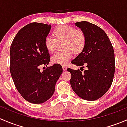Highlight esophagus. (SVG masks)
<instances>
[{"label": "esophagus", "mask_w": 127, "mask_h": 127, "mask_svg": "<svg viewBox=\"0 0 127 127\" xmlns=\"http://www.w3.org/2000/svg\"><path fill=\"white\" fill-rule=\"evenodd\" d=\"M63 71H66V70L67 69V67H66V66H65V65L63 66Z\"/></svg>", "instance_id": "1"}]
</instances>
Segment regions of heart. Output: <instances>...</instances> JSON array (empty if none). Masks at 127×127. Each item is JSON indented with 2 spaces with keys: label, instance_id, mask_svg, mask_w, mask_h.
<instances>
[{
  "label": "heart",
  "instance_id": "1",
  "mask_svg": "<svg viewBox=\"0 0 127 127\" xmlns=\"http://www.w3.org/2000/svg\"><path fill=\"white\" fill-rule=\"evenodd\" d=\"M55 39L46 37L44 45L49 53H53L57 48L58 43L63 42V48L65 50L58 52L51 58L53 64L66 65L72 57L73 52L75 54L82 52L86 45L87 38L85 33L80 29L67 25H61L56 27L53 32Z\"/></svg>",
  "mask_w": 127,
  "mask_h": 127
}]
</instances>
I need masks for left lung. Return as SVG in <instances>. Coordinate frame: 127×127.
<instances>
[{"instance_id": "1", "label": "left lung", "mask_w": 127, "mask_h": 127, "mask_svg": "<svg viewBox=\"0 0 127 127\" xmlns=\"http://www.w3.org/2000/svg\"><path fill=\"white\" fill-rule=\"evenodd\" d=\"M75 25L85 33L86 45L72 63L87 70L82 72L71 68L70 80L74 92L82 99L95 101L107 92L113 81L115 72L114 48L104 31L94 24L80 21Z\"/></svg>"}]
</instances>
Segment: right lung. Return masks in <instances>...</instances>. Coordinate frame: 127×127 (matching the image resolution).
Returning <instances> with one entry per match:
<instances>
[{"mask_svg":"<svg viewBox=\"0 0 127 127\" xmlns=\"http://www.w3.org/2000/svg\"><path fill=\"white\" fill-rule=\"evenodd\" d=\"M50 29V24H28L19 31L10 47L11 77L20 95L33 104L43 103L52 97L63 72L62 66L57 64L42 72L39 68L47 66L50 60L44 45Z\"/></svg>","mask_w":127,"mask_h":127,"instance_id":"right-lung-1","label":"right lung"}]
</instances>
